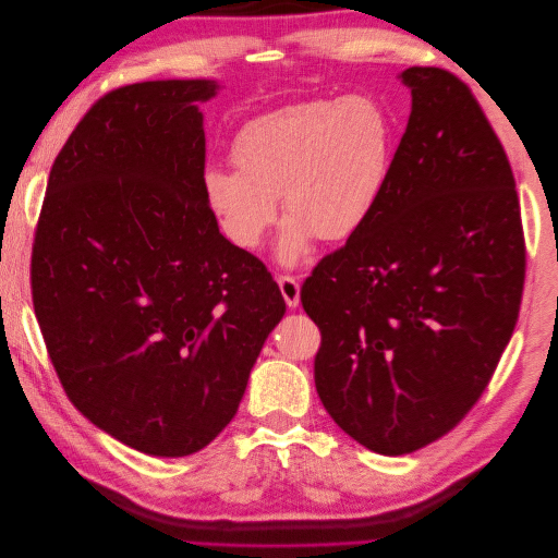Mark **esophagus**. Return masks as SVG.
<instances>
[{"instance_id":"esophagus-1","label":"esophagus","mask_w":558,"mask_h":558,"mask_svg":"<svg viewBox=\"0 0 558 558\" xmlns=\"http://www.w3.org/2000/svg\"><path fill=\"white\" fill-rule=\"evenodd\" d=\"M277 283H279L286 305H289L291 310L298 307V302H300V283H298V279L291 277V275H279Z\"/></svg>"}]
</instances>
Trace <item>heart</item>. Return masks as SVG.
<instances>
[{
  "mask_svg": "<svg viewBox=\"0 0 558 558\" xmlns=\"http://www.w3.org/2000/svg\"><path fill=\"white\" fill-rule=\"evenodd\" d=\"M393 154L396 118L375 95L314 99L246 123L232 142L234 170L205 172V199L234 246L256 248L281 197L279 260L293 265L316 238L347 242L365 228Z\"/></svg>",
  "mask_w": 558,
  "mask_h": 558,
  "instance_id": "heart-1",
  "label": "heart"
}]
</instances>
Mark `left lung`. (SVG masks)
<instances>
[{"mask_svg":"<svg viewBox=\"0 0 558 558\" xmlns=\"http://www.w3.org/2000/svg\"><path fill=\"white\" fill-rule=\"evenodd\" d=\"M412 113L373 218L302 283L316 391L363 447L440 440L480 400L517 326L526 244L508 154L465 83L402 72Z\"/></svg>","mask_w":558,"mask_h":558,"instance_id":"left-lung-1","label":"left lung"}]
</instances>
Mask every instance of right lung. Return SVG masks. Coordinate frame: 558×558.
Here are the masks:
<instances>
[{"label": "right lung", "instance_id": "add662e5", "mask_svg": "<svg viewBox=\"0 0 558 558\" xmlns=\"http://www.w3.org/2000/svg\"><path fill=\"white\" fill-rule=\"evenodd\" d=\"M214 81L109 90L50 167L32 305L74 408L150 456L205 449L238 414L286 302L205 199L197 102Z\"/></svg>", "mask_w": 558, "mask_h": 558}]
</instances>
